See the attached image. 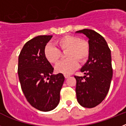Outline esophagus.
<instances>
[{
  "label": "esophagus",
  "instance_id": "obj_1",
  "mask_svg": "<svg viewBox=\"0 0 126 126\" xmlns=\"http://www.w3.org/2000/svg\"><path fill=\"white\" fill-rule=\"evenodd\" d=\"M69 75H67V74H64V77H65V78H68L69 77Z\"/></svg>",
  "mask_w": 126,
  "mask_h": 126
}]
</instances>
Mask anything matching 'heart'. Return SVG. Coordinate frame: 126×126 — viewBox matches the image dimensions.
Wrapping results in <instances>:
<instances>
[{"instance_id": "1", "label": "heart", "mask_w": 126, "mask_h": 126, "mask_svg": "<svg viewBox=\"0 0 126 126\" xmlns=\"http://www.w3.org/2000/svg\"><path fill=\"white\" fill-rule=\"evenodd\" d=\"M55 44L59 49L51 45H47L44 48V55L48 61L56 64L59 61L62 53L60 50L66 52L65 61L60 62L55 67L57 72L64 74H71L78 67V61L83 62L89 55L88 43L84 40L73 35H65L57 40Z\"/></svg>"}]
</instances>
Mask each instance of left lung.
I'll return each mask as SVG.
<instances>
[{
    "mask_svg": "<svg viewBox=\"0 0 126 126\" xmlns=\"http://www.w3.org/2000/svg\"><path fill=\"white\" fill-rule=\"evenodd\" d=\"M89 38V57L81 69L85 75L74 76L76 79L77 100L81 106L93 108L106 97L110 89L113 70L111 52L104 38L92 30L84 29L76 32Z\"/></svg>",
    "mask_w": 126,
    "mask_h": 126,
    "instance_id": "obj_1",
    "label": "left lung"
}]
</instances>
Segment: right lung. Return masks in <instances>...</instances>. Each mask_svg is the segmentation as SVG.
Returning <instances> with one entry per match:
<instances>
[{
    "label": "right lung",
    "mask_w": 126,
    "mask_h": 126,
    "mask_svg": "<svg viewBox=\"0 0 126 126\" xmlns=\"http://www.w3.org/2000/svg\"><path fill=\"white\" fill-rule=\"evenodd\" d=\"M52 37L40 35L29 40L18 58L17 73L22 91L32 107L43 112L57 106L64 81L61 73L52 74L53 67L44 55V48Z\"/></svg>",
    "instance_id": "add662e5"
}]
</instances>
